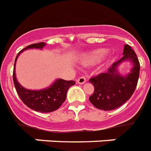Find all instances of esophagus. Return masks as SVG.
I'll list each match as a JSON object with an SVG mask.
<instances>
[{"label":"esophagus","mask_w":151,"mask_h":151,"mask_svg":"<svg viewBox=\"0 0 151 151\" xmlns=\"http://www.w3.org/2000/svg\"><path fill=\"white\" fill-rule=\"evenodd\" d=\"M86 82V79L85 76H80L77 79V83H79V84H83Z\"/></svg>","instance_id":"1"}]
</instances>
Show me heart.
<instances>
[{"mask_svg":"<svg viewBox=\"0 0 151 151\" xmlns=\"http://www.w3.org/2000/svg\"><path fill=\"white\" fill-rule=\"evenodd\" d=\"M105 54V50H97L96 51L90 53V55H88L86 57L85 61L86 63H93V62L98 61L99 59H101Z\"/></svg>","mask_w":151,"mask_h":151,"instance_id":"obj_1","label":"heart"}]
</instances>
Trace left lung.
<instances>
[{
    "mask_svg": "<svg viewBox=\"0 0 151 151\" xmlns=\"http://www.w3.org/2000/svg\"><path fill=\"white\" fill-rule=\"evenodd\" d=\"M124 56L114 62L106 73H101L90 78L89 81L94 86V91L90 96V101L96 108L111 111L121 107L133 94L139 76V61L132 47L125 44ZM125 60L133 63L132 70L129 74L122 77L116 68Z\"/></svg>",
    "mask_w": 151,
    "mask_h": 151,
    "instance_id": "obj_1",
    "label": "left lung"
}]
</instances>
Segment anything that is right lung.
<instances>
[{"instance_id": "obj_1", "label": "right lung", "mask_w": 151, "mask_h": 151, "mask_svg": "<svg viewBox=\"0 0 151 151\" xmlns=\"http://www.w3.org/2000/svg\"><path fill=\"white\" fill-rule=\"evenodd\" d=\"M44 42L33 43L27 46L26 47L20 51L16 56L14 61V70H13V82H14V87L16 90L19 97L22 101L31 109L36 111L48 113V112L54 111L58 109L61 104L65 102L66 99L67 91L72 86L76 84V82L73 80H65V79H57L50 87L42 90H27L23 86H22L17 81L15 77V62L20 54L24 50L29 49V48H39L41 49L45 46Z\"/></svg>"}]
</instances>
